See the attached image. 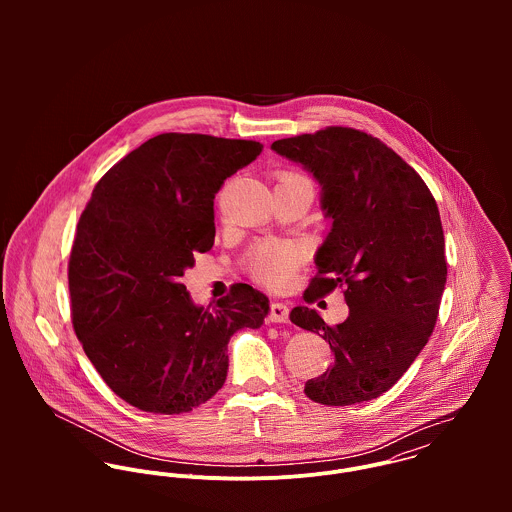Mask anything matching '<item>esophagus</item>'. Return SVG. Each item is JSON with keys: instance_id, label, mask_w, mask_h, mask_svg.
<instances>
[{"instance_id": "obj_1", "label": "esophagus", "mask_w": 512, "mask_h": 512, "mask_svg": "<svg viewBox=\"0 0 512 512\" xmlns=\"http://www.w3.org/2000/svg\"><path fill=\"white\" fill-rule=\"evenodd\" d=\"M290 319V307L282 301H274L270 309V321L272 323H288Z\"/></svg>"}]
</instances>
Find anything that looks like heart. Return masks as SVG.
I'll return each instance as SVG.
<instances>
[{
	"label": "heart",
	"mask_w": 512,
	"mask_h": 512,
	"mask_svg": "<svg viewBox=\"0 0 512 512\" xmlns=\"http://www.w3.org/2000/svg\"><path fill=\"white\" fill-rule=\"evenodd\" d=\"M293 175V173H290ZM288 177V175H284ZM297 262V252L292 246L286 244H262L250 258V270L256 280L264 282L266 286H282L288 282L293 266Z\"/></svg>",
	"instance_id": "1"
}]
</instances>
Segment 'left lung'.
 I'll use <instances>...</instances> for the list:
<instances>
[{
    "mask_svg": "<svg viewBox=\"0 0 512 512\" xmlns=\"http://www.w3.org/2000/svg\"><path fill=\"white\" fill-rule=\"evenodd\" d=\"M272 149L313 175L331 219L309 290L345 286L349 305L337 327L309 307L290 315L335 353L305 394L325 406L378 398L416 361L438 319L447 264L436 199L398 153L353 128L278 140Z\"/></svg>",
    "mask_w": 512,
    "mask_h": 512,
    "instance_id": "8db88e82",
    "label": "left lung"
}]
</instances>
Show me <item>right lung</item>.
<instances>
[{
  "mask_svg": "<svg viewBox=\"0 0 512 512\" xmlns=\"http://www.w3.org/2000/svg\"><path fill=\"white\" fill-rule=\"evenodd\" d=\"M260 142L161 134L94 187L69 262L74 333L104 382L128 404L183 414L213 398L228 341L258 329L270 299L248 284L209 311L181 284L215 244V195L252 163Z\"/></svg>",
  "mask_w": 512,
  "mask_h": 512,
  "instance_id": "obj_1",
  "label": "right lung"
}]
</instances>
